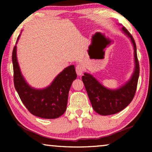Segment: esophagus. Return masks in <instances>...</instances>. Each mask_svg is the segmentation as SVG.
I'll use <instances>...</instances> for the list:
<instances>
[{
	"mask_svg": "<svg viewBox=\"0 0 152 152\" xmlns=\"http://www.w3.org/2000/svg\"><path fill=\"white\" fill-rule=\"evenodd\" d=\"M76 72L78 76H81L84 72V68L81 64H77L76 66Z\"/></svg>",
	"mask_w": 152,
	"mask_h": 152,
	"instance_id": "esophagus-1",
	"label": "esophagus"
}]
</instances>
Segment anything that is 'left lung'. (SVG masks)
<instances>
[{"label": "left lung", "mask_w": 152, "mask_h": 152, "mask_svg": "<svg viewBox=\"0 0 152 152\" xmlns=\"http://www.w3.org/2000/svg\"><path fill=\"white\" fill-rule=\"evenodd\" d=\"M123 32L130 38L134 49L135 70L129 80L119 88L111 90L102 86L91 74L84 73L82 77L92 108L101 115H109L120 112L132 101L137 89L140 66L135 40L125 27Z\"/></svg>", "instance_id": "8db88e82"}]
</instances>
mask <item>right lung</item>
<instances>
[{"mask_svg": "<svg viewBox=\"0 0 152 152\" xmlns=\"http://www.w3.org/2000/svg\"><path fill=\"white\" fill-rule=\"evenodd\" d=\"M12 60L15 88L27 110L35 116L43 119H56L62 115L66 110L70 86L77 77L74 66L66 68L45 88L35 89L27 83L20 72L16 45L12 50Z\"/></svg>", "mask_w": 152, "mask_h": 152, "instance_id": "obj_1", "label": "right lung"}]
</instances>
